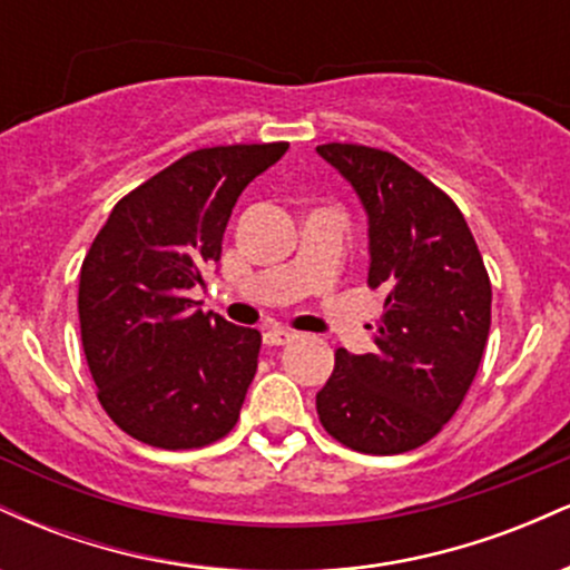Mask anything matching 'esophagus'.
<instances>
[{
    "label": "esophagus",
    "mask_w": 570,
    "mask_h": 570,
    "mask_svg": "<svg viewBox=\"0 0 570 570\" xmlns=\"http://www.w3.org/2000/svg\"><path fill=\"white\" fill-rule=\"evenodd\" d=\"M265 343L267 345H286L297 337V332L286 330V326H273V330H265Z\"/></svg>",
    "instance_id": "esophagus-1"
}]
</instances>
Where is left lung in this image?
<instances>
[{"mask_svg":"<svg viewBox=\"0 0 570 570\" xmlns=\"http://www.w3.org/2000/svg\"><path fill=\"white\" fill-rule=\"evenodd\" d=\"M370 217V289L385 292L375 351L335 353L316 394L318 421L367 455L421 448L455 415L480 370L490 332V278L448 193L396 155L364 144H322Z\"/></svg>","mask_w":570,"mask_h":570,"instance_id":"8db88e82","label":"left lung"}]
</instances>
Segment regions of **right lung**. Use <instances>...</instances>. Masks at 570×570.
I'll return each mask as SVG.
<instances>
[{
	"label": "right lung",
	"instance_id": "right-lung-1",
	"mask_svg": "<svg viewBox=\"0 0 570 570\" xmlns=\"http://www.w3.org/2000/svg\"><path fill=\"white\" fill-rule=\"evenodd\" d=\"M286 141L187 153L117 200L80 271V332L96 396L126 434L163 450L238 423L263 335L195 311L235 200Z\"/></svg>",
	"mask_w": 570,
	"mask_h": 570
}]
</instances>
